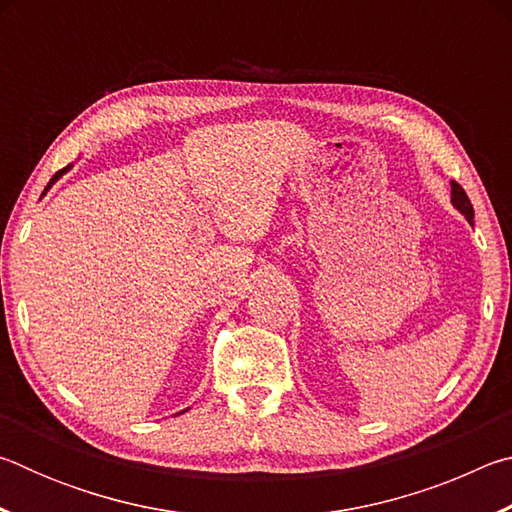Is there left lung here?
Returning <instances> with one entry per match:
<instances>
[{
    "label": "left lung",
    "mask_w": 512,
    "mask_h": 512,
    "mask_svg": "<svg viewBox=\"0 0 512 512\" xmlns=\"http://www.w3.org/2000/svg\"><path fill=\"white\" fill-rule=\"evenodd\" d=\"M452 203H454V207L461 214H465V219L472 223V219H474V207H472V203H470V198H467V194H465V189L458 185V183H454L452 180Z\"/></svg>",
    "instance_id": "8db88e82"
}]
</instances>
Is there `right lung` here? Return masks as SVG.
Segmentation results:
<instances>
[{"label":"right lung","mask_w":512,"mask_h":512,"mask_svg":"<svg viewBox=\"0 0 512 512\" xmlns=\"http://www.w3.org/2000/svg\"><path fill=\"white\" fill-rule=\"evenodd\" d=\"M69 167H72V164H69ZM69 167H65V169H60V171H56V173H54V178H51V180H49V185H47V189H49L51 185H54V183H56V180H58L60 176H63V173H65V171H69ZM47 189H45V192H47Z\"/></svg>","instance_id":"right-lung-1"}]
</instances>
